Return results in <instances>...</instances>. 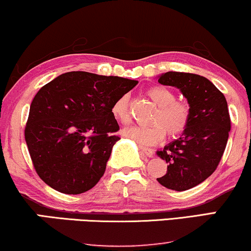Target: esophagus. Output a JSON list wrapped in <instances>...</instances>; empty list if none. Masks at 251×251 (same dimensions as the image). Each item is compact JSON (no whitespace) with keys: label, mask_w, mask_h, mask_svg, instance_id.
<instances>
[{"label":"esophagus","mask_w":251,"mask_h":251,"mask_svg":"<svg viewBox=\"0 0 251 251\" xmlns=\"http://www.w3.org/2000/svg\"><path fill=\"white\" fill-rule=\"evenodd\" d=\"M140 151H141L144 154L147 155L148 157H153V155H154V151H153V149L147 148V147H144V146H140Z\"/></svg>","instance_id":"obj_1"}]
</instances>
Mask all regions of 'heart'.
Here are the masks:
<instances>
[{
    "label": "heart",
    "instance_id": "1",
    "mask_svg": "<svg viewBox=\"0 0 251 251\" xmlns=\"http://www.w3.org/2000/svg\"><path fill=\"white\" fill-rule=\"evenodd\" d=\"M147 95L158 106L151 118V126H135L124 129L123 134L140 145L149 146L162 141L168 133L170 138H176L185 132L191 119V109L184 100H176V94L163 85L149 88ZM111 113L117 122L123 125L131 123L127 95H123L113 102Z\"/></svg>",
    "mask_w": 251,
    "mask_h": 251
}]
</instances>
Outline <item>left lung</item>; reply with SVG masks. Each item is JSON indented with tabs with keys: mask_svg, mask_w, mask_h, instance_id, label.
<instances>
[{
	"mask_svg": "<svg viewBox=\"0 0 251 251\" xmlns=\"http://www.w3.org/2000/svg\"><path fill=\"white\" fill-rule=\"evenodd\" d=\"M158 82L178 88L188 100L191 119L179 139L157 151L166 160V175L157 182L175 191H185L210 177L226 148L230 117L224 94L204 76L168 72Z\"/></svg>",
	"mask_w": 251,
	"mask_h": 251,
	"instance_id": "1",
	"label": "left lung"
}]
</instances>
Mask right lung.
Returning a JSON list of instances; mask_svg holds the SVG:
<instances>
[{
  "instance_id": "1",
  "label": "right lung",
  "mask_w": 251,
  "mask_h": 251,
  "mask_svg": "<svg viewBox=\"0 0 251 251\" xmlns=\"http://www.w3.org/2000/svg\"><path fill=\"white\" fill-rule=\"evenodd\" d=\"M136 84L119 76L68 72L38 91L24 135L34 170L47 185L66 195L96 185L120 139L111 106Z\"/></svg>"
}]
</instances>
